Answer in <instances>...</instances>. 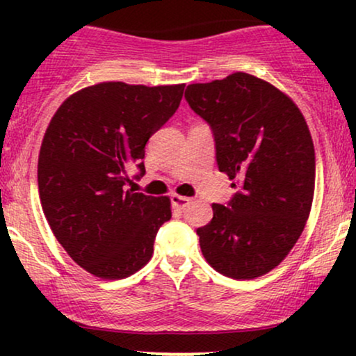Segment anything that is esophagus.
Masks as SVG:
<instances>
[{
  "mask_svg": "<svg viewBox=\"0 0 356 356\" xmlns=\"http://www.w3.org/2000/svg\"><path fill=\"white\" fill-rule=\"evenodd\" d=\"M170 202H172V207L177 211H184L187 207V204L191 202L189 197H184V195H170Z\"/></svg>",
  "mask_w": 356,
  "mask_h": 356,
  "instance_id": "34e87169",
  "label": "esophagus"
}]
</instances>
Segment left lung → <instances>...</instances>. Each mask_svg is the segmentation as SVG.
<instances>
[{
	"label": "left lung",
	"mask_w": 356,
	"mask_h": 356,
	"mask_svg": "<svg viewBox=\"0 0 356 356\" xmlns=\"http://www.w3.org/2000/svg\"><path fill=\"white\" fill-rule=\"evenodd\" d=\"M184 97L211 127L218 169L236 189L195 231L202 254L234 280L266 275L295 246L312 209L316 164L305 117L283 92L243 72L189 85Z\"/></svg>",
	"instance_id": "1"
}]
</instances>
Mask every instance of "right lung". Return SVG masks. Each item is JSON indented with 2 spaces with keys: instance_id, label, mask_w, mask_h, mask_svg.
Wrapping results in <instances>:
<instances>
[{
  "instance_id": "right-lung-1",
  "label": "right lung",
  "mask_w": 356,
  "mask_h": 356,
  "mask_svg": "<svg viewBox=\"0 0 356 356\" xmlns=\"http://www.w3.org/2000/svg\"><path fill=\"white\" fill-rule=\"evenodd\" d=\"M184 85L104 81L73 93L43 137L38 189L53 234L79 266L122 280L149 263L167 197L127 191L145 174L149 138L174 115Z\"/></svg>"
}]
</instances>
